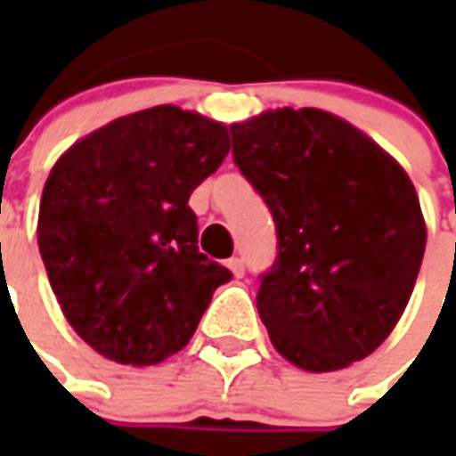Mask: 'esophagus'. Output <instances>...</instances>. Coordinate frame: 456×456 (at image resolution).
Wrapping results in <instances>:
<instances>
[{
	"label": "esophagus",
	"instance_id": "esophagus-1",
	"mask_svg": "<svg viewBox=\"0 0 456 456\" xmlns=\"http://www.w3.org/2000/svg\"><path fill=\"white\" fill-rule=\"evenodd\" d=\"M228 269L233 272V276H243V272H246V269H243V261H240L238 256L228 258Z\"/></svg>",
	"mask_w": 456,
	"mask_h": 456
}]
</instances>
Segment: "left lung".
I'll return each instance as SVG.
<instances>
[{
  "label": "left lung",
  "instance_id": "8db88e82",
  "mask_svg": "<svg viewBox=\"0 0 456 456\" xmlns=\"http://www.w3.org/2000/svg\"><path fill=\"white\" fill-rule=\"evenodd\" d=\"M233 162L276 223L258 314L273 347L312 373L368 358L421 269L427 225L409 175L353 124L276 109L231 126Z\"/></svg>",
  "mask_w": 456,
  "mask_h": 456
}]
</instances>
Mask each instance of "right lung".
<instances>
[{
  "instance_id": "1",
  "label": "right lung",
  "mask_w": 456,
  "mask_h": 456,
  "mask_svg": "<svg viewBox=\"0 0 456 456\" xmlns=\"http://www.w3.org/2000/svg\"><path fill=\"white\" fill-rule=\"evenodd\" d=\"M228 150L225 124L154 106L88 134L53 167L40 256L65 320L103 358L162 362L231 281L198 251V216L187 205Z\"/></svg>"
}]
</instances>
